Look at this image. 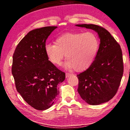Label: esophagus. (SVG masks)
Segmentation results:
<instances>
[{
	"instance_id": "esophagus-1",
	"label": "esophagus",
	"mask_w": 130,
	"mask_h": 130,
	"mask_svg": "<svg viewBox=\"0 0 130 130\" xmlns=\"http://www.w3.org/2000/svg\"><path fill=\"white\" fill-rule=\"evenodd\" d=\"M71 75H72V74H70L69 73H66V77H69Z\"/></svg>"
}]
</instances>
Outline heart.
Listing matches in <instances>:
<instances>
[{
  "instance_id": "heart-1",
  "label": "heart",
  "mask_w": 130,
  "mask_h": 130,
  "mask_svg": "<svg viewBox=\"0 0 130 130\" xmlns=\"http://www.w3.org/2000/svg\"><path fill=\"white\" fill-rule=\"evenodd\" d=\"M55 43L45 46L49 61L59 65L66 54L68 60L65 67L76 71H82L91 65L99 47L98 38L91 32L66 33L58 37Z\"/></svg>"
}]
</instances>
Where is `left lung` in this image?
Segmentation results:
<instances>
[{
  "label": "left lung",
  "instance_id": "1",
  "mask_svg": "<svg viewBox=\"0 0 130 130\" xmlns=\"http://www.w3.org/2000/svg\"><path fill=\"white\" fill-rule=\"evenodd\" d=\"M95 31L100 43L91 65L77 74L78 92L90 105H99L113 98L119 87L123 74L122 51L111 34L103 27L96 25H77Z\"/></svg>",
  "mask_w": 130,
  "mask_h": 130
}]
</instances>
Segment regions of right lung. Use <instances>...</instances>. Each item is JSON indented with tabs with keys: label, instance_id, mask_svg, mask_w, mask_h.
I'll use <instances>...</instances> for the list:
<instances>
[{
	"label": "right lung",
	"instance_id": "1",
	"mask_svg": "<svg viewBox=\"0 0 130 130\" xmlns=\"http://www.w3.org/2000/svg\"><path fill=\"white\" fill-rule=\"evenodd\" d=\"M57 26L32 30L19 42L13 54L12 74L17 91L38 110L52 106L59 94L57 85L65 73L49 60L45 51L48 37Z\"/></svg>",
	"mask_w": 130,
	"mask_h": 130
}]
</instances>
